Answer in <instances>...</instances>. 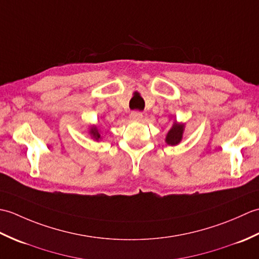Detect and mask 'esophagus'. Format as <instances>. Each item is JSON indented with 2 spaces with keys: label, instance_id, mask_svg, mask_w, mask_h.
<instances>
[{
  "label": "esophagus",
  "instance_id": "obj_1",
  "mask_svg": "<svg viewBox=\"0 0 259 259\" xmlns=\"http://www.w3.org/2000/svg\"><path fill=\"white\" fill-rule=\"evenodd\" d=\"M130 119L134 120V121H139L142 119V113L139 111H134L131 112L130 114Z\"/></svg>",
  "mask_w": 259,
  "mask_h": 259
}]
</instances>
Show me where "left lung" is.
I'll list each match as a JSON object with an SVG mask.
<instances>
[{
  "mask_svg": "<svg viewBox=\"0 0 259 259\" xmlns=\"http://www.w3.org/2000/svg\"><path fill=\"white\" fill-rule=\"evenodd\" d=\"M185 126H186V123L178 122L177 120L174 119L172 126L168 131V134L166 136V140H164V141H166V144L169 145V146L179 145L181 140H183Z\"/></svg>",
  "mask_w": 259,
  "mask_h": 259,
  "instance_id": "obj_1",
  "label": "left lung"
}]
</instances>
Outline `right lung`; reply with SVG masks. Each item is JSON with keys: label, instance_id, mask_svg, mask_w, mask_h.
<instances>
[{"label": "right lung", "instance_id": "right-lung-1", "mask_svg": "<svg viewBox=\"0 0 259 259\" xmlns=\"http://www.w3.org/2000/svg\"><path fill=\"white\" fill-rule=\"evenodd\" d=\"M89 135L91 138L96 141H100L102 139L100 129H99V126L97 124H92L89 126Z\"/></svg>", "mask_w": 259, "mask_h": 259}]
</instances>
